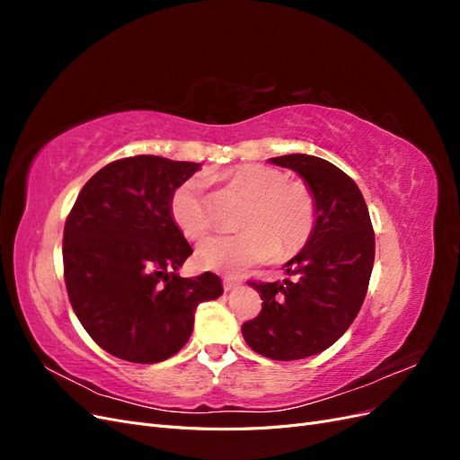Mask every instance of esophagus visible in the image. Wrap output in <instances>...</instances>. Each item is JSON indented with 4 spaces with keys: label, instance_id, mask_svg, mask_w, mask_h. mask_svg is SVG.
Returning a JSON list of instances; mask_svg holds the SVG:
<instances>
[{
    "label": "esophagus",
    "instance_id": "esophagus-1",
    "mask_svg": "<svg viewBox=\"0 0 460 460\" xmlns=\"http://www.w3.org/2000/svg\"><path fill=\"white\" fill-rule=\"evenodd\" d=\"M242 282L238 280V278H234V276H225V280H222V286H225V289L226 291H230V289H234V288H238Z\"/></svg>",
    "mask_w": 460,
    "mask_h": 460
}]
</instances>
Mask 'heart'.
Masks as SVG:
<instances>
[{"instance_id": "1", "label": "heart", "mask_w": 460, "mask_h": 460, "mask_svg": "<svg viewBox=\"0 0 460 460\" xmlns=\"http://www.w3.org/2000/svg\"><path fill=\"white\" fill-rule=\"evenodd\" d=\"M230 186L249 198L240 215L238 234L215 235L198 247L201 267L240 272L255 262L286 257L307 243L314 228L316 205L303 182H289L286 174L264 164H242L226 174ZM203 176H191L171 198L174 225L186 238L201 240L213 226Z\"/></svg>"}]
</instances>
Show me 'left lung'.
<instances>
[{
    "label": "left lung",
    "instance_id": "obj_1",
    "mask_svg": "<svg viewBox=\"0 0 460 460\" xmlns=\"http://www.w3.org/2000/svg\"><path fill=\"white\" fill-rule=\"evenodd\" d=\"M269 161L305 180L316 218L307 243L286 262L294 280L252 282L262 309L242 333L262 357L297 360L328 349L358 314L374 264V230L363 193L336 164L303 153Z\"/></svg>",
    "mask_w": 460,
    "mask_h": 460
}]
</instances>
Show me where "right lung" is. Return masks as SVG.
Returning <instances> with one entry per match:
<instances>
[{
    "label": "right lung",
    "mask_w": 460,
    "mask_h": 460,
    "mask_svg": "<svg viewBox=\"0 0 460 460\" xmlns=\"http://www.w3.org/2000/svg\"><path fill=\"white\" fill-rule=\"evenodd\" d=\"M199 166L157 155L113 161L88 180L66 217L68 299L90 338L128 363L178 353L198 305L222 296L213 272L178 274L191 247L174 225L171 198Z\"/></svg>",
    "instance_id": "right-lung-1"
}]
</instances>
